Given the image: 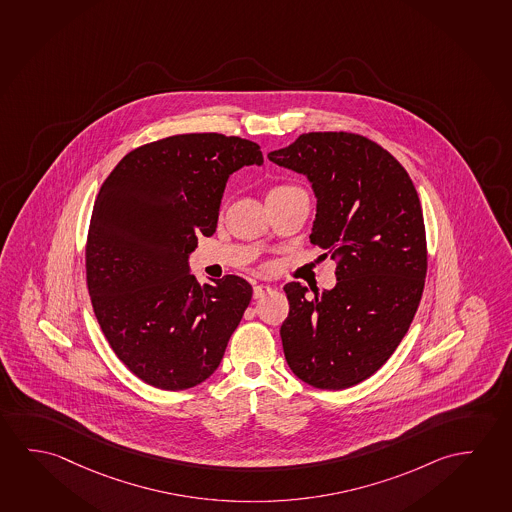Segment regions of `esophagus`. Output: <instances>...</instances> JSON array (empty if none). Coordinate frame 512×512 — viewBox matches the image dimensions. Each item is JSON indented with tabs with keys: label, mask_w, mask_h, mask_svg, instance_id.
<instances>
[{
	"label": "esophagus",
	"mask_w": 512,
	"mask_h": 512,
	"mask_svg": "<svg viewBox=\"0 0 512 512\" xmlns=\"http://www.w3.org/2000/svg\"><path fill=\"white\" fill-rule=\"evenodd\" d=\"M270 292H272V286H268V284H256V286H254V299H261V297H265V295Z\"/></svg>",
	"instance_id": "1"
}]
</instances>
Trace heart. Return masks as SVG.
<instances>
[{
    "mask_svg": "<svg viewBox=\"0 0 512 512\" xmlns=\"http://www.w3.org/2000/svg\"><path fill=\"white\" fill-rule=\"evenodd\" d=\"M293 188L297 187H293V185H276V187H272L268 190L267 195L283 194V192H288V190H293Z\"/></svg>",
    "mask_w": 512,
    "mask_h": 512,
    "instance_id": "b5f03b06",
    "label": "heart"
}]
</instances>
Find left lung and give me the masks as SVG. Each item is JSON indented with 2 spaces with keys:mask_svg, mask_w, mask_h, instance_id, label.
Masks as SVG:
<instances>
[{
  "mask_svg": "<svg viewBox=\"0 0 512 512\" xmlns=\"http://www.w3.org/2000/svg\"><path fill=\"white\" fill-rule=\"evenodd\" d=\"M268 160L308 176L309 240L338 261L333 290L308 299L301 283L284 286L286 363L313 388L345 390L374 375L413 322L427 276L420 199L397 158L356 133H302Z\"/></svg>",
  "mask_w": 512,
  "mask_h": 512,
  "instance_id": "left-lung-1",
  "label": "left lung"
}]
</instances>
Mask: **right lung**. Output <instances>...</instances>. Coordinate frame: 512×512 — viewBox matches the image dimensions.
<instances>
[{
	"label": "right lung",
	"instance_id": "1",
	"mask_svg": "<svg viewBox=\"0 0 512 512\" xmlns=\"http://www.w3.org/2000/svg\"><path fill=\"white\" fill-rule=\"evenodd\" d=\"M254 163L263 155L251 140L172 135L130 151L101 185L85 245L90 301L110 347L149 386L206 381L244 317L251 284L201 286L188 254L215 233L229 176Z\"/></svg>",
	"mask_w": 512,
	"mask_h": 512
}]
</instances>
